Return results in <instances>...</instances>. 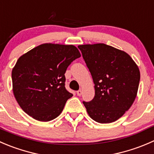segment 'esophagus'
<instances>
[{
	"label": "esophagus",
	"mask_w": 154,
	"mask_h": 154,
	"mask_svg": "<svg viewBox=\"0 0 154 154\" xmlns=\"http://www.w3.org/2000/svg\"><path fill=\"white\" fill-rule=\"evenodd\" d=\"M82 92H82V90H78V91H77V95H78V96H80V95H82Z\"/></svg>",
	"instance_id": "obj_1"
}]
</instances>
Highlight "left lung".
Returning <instances> with one entry per match:
<instances>
[{
	"instance_id": "obj_1",
	"label": "left lung",
	"mask_w": 154,
	"mask_h": 154,
	"mask_svg": "<svg viewBox=\"0 0 154 154\" xmlns=\"http://www.w3.org/2000/svg\"><path fill=\"white\" fill-rule=\"evenodd\" d=\"M95 84V97L83 101L99 123L116 121L133 104L140 81L138 65L128 53L104 44L79 45Z\"/></svg>"
}]
</instances>
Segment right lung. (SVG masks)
Wrapping results in <instances>:
<instances>
[{
  "mask_svg": "<svg viewBox=\"0 0 154 154\" xmlns=\"http://www.w3.org/2000/svg\"><path fill=\"white\" fill-rule=\"evenodd\" d=\"M81 56L74 45L44 44L19 58L12 71L13 92L32 118L48 122L59 116L73 96L65 87L70 64Z\"/></svg>",
  "mask_w": 154,
  "mask_h": 154,
  "instance_id": "add662e5",
  "label": "right lung"
}]
</instances>
